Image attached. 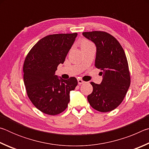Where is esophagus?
Masks as SVG:
<instances>
[{
  "instance_id": "1",
  "label": "esophagus",
  "mask_w": 149,
  "mask_h": 149,
  "mask_svg": "<svg viewBox=\"0 0 149 149\" xmlns=\"http://www.w3.org/2000/svg\"><path fill=\"white\" fill-rule=\"evenodd\" d=\"M77 82H78V84H79V85L84 84V83H85L84 81H83L81 79H77Z\"/></svg>"
}]
</instances>
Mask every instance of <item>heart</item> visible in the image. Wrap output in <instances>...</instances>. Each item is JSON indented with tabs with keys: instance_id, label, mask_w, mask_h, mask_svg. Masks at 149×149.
I'll use <instances>...</instances> for the list:
<instances>
[{
	"instance_id": "1",
	"label": "heart",
	"mask_w": 149,
	"mask_h": 149,
	"mask_svg": "<svg viewBox=\"0 0 149 149\" xmlns=\"http://www.w3.org/2000/svg\"><path fill=\"white\" fill-rule=\"evenodd\" d=\"M91 44H92L91 42L89 41H87V40H83V41L81 42V47H82L84 46H86V45H89Z\"/></svg>"
}]
</instances>
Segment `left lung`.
<instances>
[{
  "mask_svg": "<svg viewBox=\"0 0 149 149\" xmlns=\"http://www.w3.org/2000/svg\"><path fill=\"white\" fill-rule=\"evenodd\" d=\"M83 35L97 47L95 65L103 74L100 84L91 82L93 90L87 96V100L95 110L110 112L122 103L130 85V73L125 52L118 40L107 32H84Z\"/></svg>",
  "mask_w": 149,
  "mask_h": 149,
  "instance_id": "8db88e82",
  "label": "left lung"
}]
</instances>
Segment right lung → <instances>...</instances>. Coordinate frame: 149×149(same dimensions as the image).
<instances>
[{"label":"right lung","mask_w":149,"mask_h":149,"mask_svg":"<svg viewBox=\"0 0 149 149\" xmlns=\"http://www.w3.org/2000/svg\"><path fill=\"white\" fill-rule=\"evenodd\" d=\"M77 35V33L47 35L32 47L25 59L24 81L27 96L45 114L55 116L64 112L70 102V92L77 86L75 77L63 79L55 75Z\"/></svg>","instance_id":"obj_1"}]
</instances>
